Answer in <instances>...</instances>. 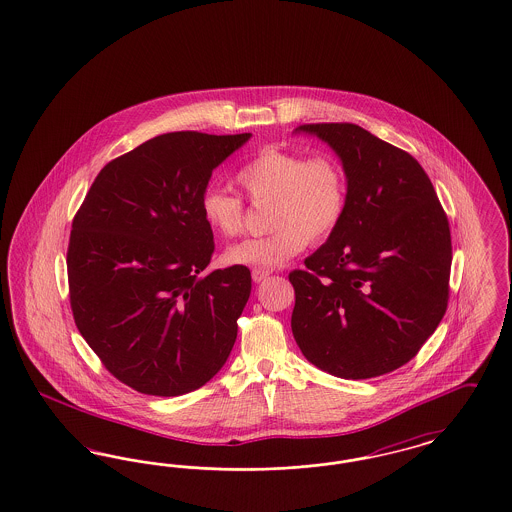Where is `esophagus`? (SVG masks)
<instances>
[{"mask_svg":"<svg viewBox=\"0 0 512 512\" xmlns=\"http://www.w3.org/2000/svg\"><path fill=\"white\" fill-rule=\"evenodd\" d=\"M270 274H272V270H268V268H253L251 270V278L255 284H261Z\"/></svg>","mask_w":512,"mask_h":512,"instance_id":"obj_1","label":"esophagus"}]
</instances>
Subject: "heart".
Returning <instances> with one entry per match:
<instances>
[{
  "label": "heart",
  "mask_w": 512,
  "mask_h": 512,
  "mask_svg": "<svg viewBox=\"0 0 512 512\" xmlns=\"http://www.w3.org/2000/svg\"><path fill=\"white\" fill-rule=\"evenodd\" d=\"M251 204L270 205L263 238H249L228 247V265L274 268L286 265L310 242L326 240L339 226L347 209V179L333 158H308L301 152L265 148L238 173ZM205 223L223 238H234L244 228V204L223 188L202 194Z\"/></svg>",
  "instance_id": "obj_1"
}]
</instances>
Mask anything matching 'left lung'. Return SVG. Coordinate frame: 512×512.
I'll list each match as a JSON object with an SVG mask.
<instances>
[{"label":"left lung","mask_w":512,"mask_h":512,"mask_svg":"<svg viewBox=\"0 0 512 512\" xmlns=\"http://www.w3.org/2000/svg\"><path fill=\"white\" fill-rule=\"evenodd\" d=\"M339 156L347 209L328 242L293 270L291 331L310 364L369 379L408 364L450 297L448 217L408 152L354 123H307Z\"/></svg>","instance_id":"obj_1"}]
</instances>
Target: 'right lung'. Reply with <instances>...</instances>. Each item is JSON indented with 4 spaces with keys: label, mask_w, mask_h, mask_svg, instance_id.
I'll list each match as a JSON object with an SVG mask.
<instances>
[{
    "label": "right lung",
    "mask_w": 512,
    "mask_h": 512,
    "mask_svg": "<svg viewBox=\"0 0 512 512\" xmlns=\"http://www.w3.org/2000/svg\"><path fill=\"white\" fill-rule=\"evenodd\" d=\"M251 133L177 131L104 165L72 221L70 307L123 385L152 396L204 387L234 347L247 266L204 274L215 249L202 194Z\"/></svg>",
    "instance_id": "add662e5"
}]
</instances>
